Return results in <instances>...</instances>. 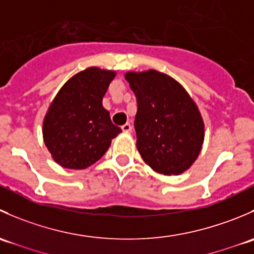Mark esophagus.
<instances>
[{
	"label": "esophagus",
	"mask_w": 254,
	"mask_h": 254,
	"mask_svg": "<svg viewBox=\"0 0 254 254\" xmlns=\"http://www.w3.org/2000/svg\"><path fill=\"white\" fill-rule=\"evenodd\" d=\"M131 129H132V127L129 124V123H127V124H124L122 127V130L124 132H130V131H131Z\"/></svg>",
	"instance_id": "obj_1"
}]
</instances>
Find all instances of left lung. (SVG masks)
<instances>
[{"label":"left lung","instance_id":"8db88e82","mask_svg":"<svg viewBox=\"0 0 254 254\" xmlns=\"http://www.w3.org/2000/svg\"><path fill=\"white\" fill-rule=\"evenodd\" d=\"M136 96V147L146 165L165 176L186 172L204 142V122L181 83L156 70L127 72Z\"/></svg>","mask_w":254,"mask_h":254}]
</instances>
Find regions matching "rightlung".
<instances>
[{
	"label": "right lung",
	"instance_id": "1",
	"mask_svg": "<svg viewBox=\"0 0 254 254\" xmlns=\"http://www.w3.org/2000/svg\"><path fill=\"white\" fill-rule=\"evenodd\" d=\"M115 75V71L86 68L68 79L51 102L43 137L51 157L64 168L89 167L122 132L102 104Z\"/></svg>",
	"mask_w": 254,
	"mask_h": 254
}]
</instances>
